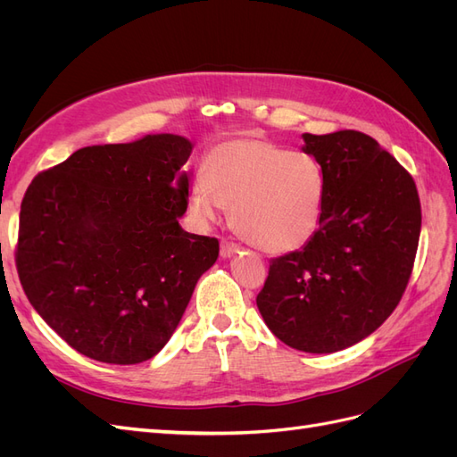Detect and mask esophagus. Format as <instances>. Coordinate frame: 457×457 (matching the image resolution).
I'll return each instance as SVG.
<instances>
[{
    "instance_id": "esophagus-1",
    "label": "esophagus",
    "mask_w": 457,
    "mask_h": 457,
    "mask_svg": "<svg viewBox=\"0 0 457 457\" xmlns=\"http://www.w3.org/2000/svg\"><path fill=\"white\" fill-rule=\"evenodd\" d=\"M238 252H240V245L238 244H234L230 240H220V257L228 259L232 255H237Z\"/></svg>"
}]
</instances>
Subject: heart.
Segmentation results:
<instances>
[{
  "instance_id": "b5f03b06",
  "label": "heart",
  "mask_w": 457,
  "mask_h": 457,
  "mask_svg": "<svg viewBox=\"0 0 457 457\" xmlns=\"http://www.w3.org/2000/svg\"><path fill=\"white\" fill-rule=\"evenodd\" d=\"M324 171L307 152H292L250 131L207 150L204 173L192 183V207L215 219L230 207V225L267 253L307 244L322 223Z\"/></svg>"
}]
</instances>
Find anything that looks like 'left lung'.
I'll return each mask as SVG.
<instances>
[{"instance_id":"obj_1","label":"left lung","mask_w":457,"mask_h":457,"mask_svg":"<svg viewBox=\"0 0 457 457\" xmlns=\"http://www.w3.org/2000/svg\"><path fill=\"white\" fill-rule=\"evenodd\" d=\"M324 171L314 237L269 265L257 307L303 353H336L376 331L403 299L416 261L421 204L413 177L370 135H303Z\"/></svg>"}]
</instances>
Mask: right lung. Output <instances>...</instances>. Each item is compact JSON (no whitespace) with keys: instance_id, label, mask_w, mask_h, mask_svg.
Segmentation results:
<instances>
[{"instance_id":"1","label":"right lung","mask_w":457,"mask_h":457,"mask_svg":"<svg viewBox=\"0 0 457 457\" xmlns=\"http://www.w3.org/2000/svg\"><path fill=\"white\" fill-rule=\"evenodd\" d=\"M190 150L170 133L86 146L24 192L15 250L24 294L93 361L128 366L158 354L217 261V238L179 225Z\"/></svg>"}]
</instances>
